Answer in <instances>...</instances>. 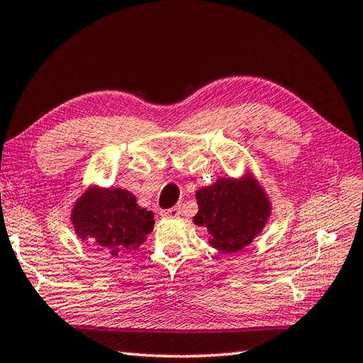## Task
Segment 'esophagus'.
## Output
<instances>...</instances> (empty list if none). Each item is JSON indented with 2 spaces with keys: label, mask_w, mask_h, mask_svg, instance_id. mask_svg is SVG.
Listing matches in <instances>:
<instances>
[{
  "label": "esophagus",
  "mask_w": 363,
  "mask_h": 363,
  "mask_svg": "<svg viewBox=\"0 0 363 363\" xmlns=\"http://www.w3.org/2000/svg\"><path fill=\"white\" fill-rule=\"evenodd\" d=\"M160 215H162V217H165V218H176V217H179V215H181V204H177V206L172 207V209L162 211Z\"/></svg>",
  "instance_id": "1"
}]
</instances>
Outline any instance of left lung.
Masks as SVG:
<instances>
[{
    "label": "left lung",
    "instance_id": "obj_1",
    "mask_svg": "<svg viewBox=\"0 0 363 363\" xmlns=\"http://www.w3.org/2000/svg\"><path fill=\"white\" fill-rule=\"evenodd\" d=\"M194 223L209 233V245L220 252H237L252 243L272 215V203L252 174L218 177L196 191Z\"/></svg>",
    "mask_w": 363,
    "mask_h": 363
}]
</instances>
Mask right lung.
<instances>
[{
  "label": "right lung",
  "mask_w": 363,
  "mask_h": 363,
  "mask_svg": "<svg viewBox=\"0 0 363 363\" xmlns=\"http://www.w3.org/2000/svg\"><path fill=\"white\" fill-rule=\"evenodd\" d=\"M74 233L112 259L125 257L146 242L154 228V213L137 204L125 189L91 186L72 209Z\"/></svg>",
  "instance_id": "add662e5"
}]
</instances>
